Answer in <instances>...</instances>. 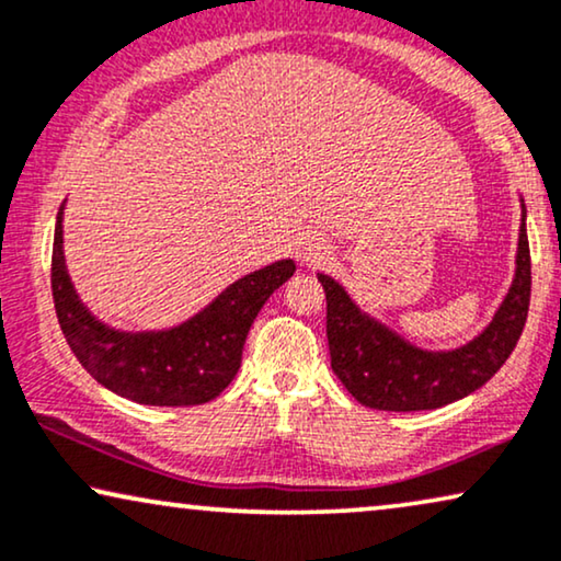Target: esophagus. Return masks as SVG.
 Returning <instances> with one entry per match:
<instances>
[{
    "mask_svg": "<svg viewBox=\"0 0 561 561\" xmlns=\"http://www.w3.org/2000/svg\"><path fill=\"white\" fill-rule=\"evenodd\" d=\"M328 256H331V249H328V243L318 236H305L300 245H297V259L308 266H320Z\"/></svg>",
    "mask_w": 561,
    "mask_h": 561,
    "instance_id": "1",
    "label": "esophagus"
}]
</instances>
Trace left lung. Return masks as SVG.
I'll return each mask as SVG.
<instances>
[{
    "label": "left lung",
    "mask_w": 561,
    "mask_h": 561,
    "mask_svg": "<svg viewBox=\"0 0 561 561\" xmlns=\"http://www.w3.org/2000/svg\"><path fill=\"white\" fill-rule=\"evenodd\" d=\"M325 289V333L331 367L343 387L375 410L413 413L449 405L480 390L524 333L531 302V251L526 236V213L520 222L515 279L492 323L454 351H423L400 339L390 328L364 316L339 282L318 274Z\"/></svg>",
    "instance_id": "left-lung-1"
}]
</instances>
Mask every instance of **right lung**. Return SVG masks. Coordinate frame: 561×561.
I'll use <instances>...</instances> for the list:
<instances>
[{
	"label": "right lung",
	"mask_w": 561,
	"mask_h": 561,
	"mask_svg": "<svg viewBox=\"0 0 561 561\" xmlns=\"http://www.w3.org/2000/svg\"><path fill=\"white\" fill-rule=\"evenodd\" d=\"M295 274V261H276L230 285L186 323L159 333L112 331L89 316L64 264L58 213L50 289L58 323L73 356L96 382L140 405L186 408L218 398L233 382L245 335L259 310Z\"/></svg>",
	"instance_id": "obj_1"
}]
</instances>
